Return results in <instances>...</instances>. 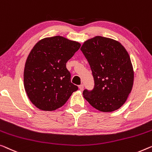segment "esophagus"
Wrapping results in <instances>:
<instances>
[{"mask_svg": "<svg viewBox=\"0 0 152 152\" xmlns=\"http://www.w3.org/2000/svg\"><path fill=\"white\" fill-rule=\"evenodd\" d=\"M78 87H79V89H80V91H83V90L84 89V85H79V86H78Z\"/></svg>", "mask_w": 152, "mask_h": 152, "instance_id": "34e87169", "label": "esophagus"}]
</instances>
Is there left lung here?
Here are the masks:
<instances>
[{"instance_id": "8db88e82", "label": "left lung", "mask_w": 152, "mask_h": 152, "mask_svg": "<svg viewBox=\"0 0 152 152\" xmlns=\"http://www.w3.org/2000/svg\"><path fill=\"white\" fill-rule=\"evenodd\" d=\"M94 79L91 91L83 96L93 107L102 112L116 110L126 102L132 89L134 72L130 56L119 42L96 36L81 47Z\"/></svg>"}]
</instances>
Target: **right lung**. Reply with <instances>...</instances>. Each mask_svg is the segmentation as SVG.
Instances as JSON below:
<instances>
[{
	"label": "right lung",
	"instance_id": "right-lung-1",
	"mask_svg": "<svg viewBox=\"0 0 152 152\" xmlns=\"http://www.w3.org/2000/svg\"><path fill=\"white\" fill-rule=\"evenodd\" d=\"M80 44L61 36L44 38L31 50L25 63L24 85L29 99L42 110L61 107L78 90L71 83L66 63Z\"/></svg>",
	"mask_w": 152,
	"mask_h": 152
}]
</instances>
